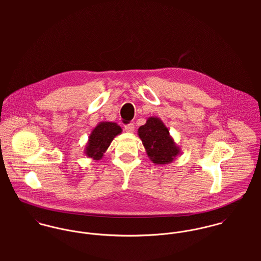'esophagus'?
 <instances>
[{"label": "esophagus", "mask_w": 261, "mask_h": 261, "mask_svg": "<svg viewBox=\"0 0 261 261\" xmlns=\"http://www.w3.org/2000/svg\"><path fill=\"white\" fill-rule=\"evenodd\" d=\"M124 129L127 133H134L135 132V124L134 123H128V124L124 125Z\"/></svg>", "instance_id": "esophagus-1"}]
</instances>
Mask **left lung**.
<instances>
[{
	"instance_id": "1",
	"label": "left lung",
	"mask_w": 261,
	"mask_h": 261,
	"mask_svg": "<svg viewBox=\"0 0 261 261\" xmlns=\"http://www.w3.org/2000/svg\"><path fill=\"white\" fill-rule=\"evenodd\" d=\"M138 135L149 160L155 165L171 164L182 152L181 147L170 135L169 128L156 116L149 117L138 129Z\"/></svg>"
}]
</instances>
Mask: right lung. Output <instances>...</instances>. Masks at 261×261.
<instances>
[{
    "instance_id": "obj_1",
    "label": "right lung",
    "mask_w": 261,
    "mask_h": 261,
    "mask_svg": "<svg viewBox=\"0 0 261 261\" xmlns=\"http://www.w3.org/2000/svg\"><path fill=\"white\" fill-rule=\"evenodd\" d=\"M121 127L112 121H101L92 130L85 145L84 153L95 161L101 160L112 144V140L120 135Z\"/></svg>"
}]
</instances>
